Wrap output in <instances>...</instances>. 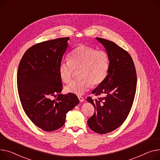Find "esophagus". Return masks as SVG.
Instances as JSON below:
<instances>
[{
    "label": "esophagus",
    "mask_w": 160,
    "mask_h": 160,
    "mask_svg": "<svg viewBox=\"0 0 160 160\" xmlns=\"http://www.w3.org/2000/svg\"><path fill=\"white\" fill-rule=\"evenodd\" d=\"M78 99H79V100H80V102H84V98H83L82 97H78Z\"/></svg>",
    "instance_id": "esophagus-1"
}]
</instances>
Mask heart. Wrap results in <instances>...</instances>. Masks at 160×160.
Instances as JSON below:
<instances>
[{"label":"heart","instance_id":"1","mask_svg":"<svg viewBox=\"0 0 160 160\" xmlns=\"http://www.w3.org/2000/svg\"><path fill=\"white\" fill-rule=\"evenodd\" d=\"M109 69V57L104 51H97L82 45L74 49L69 54V60H62L58 66L62 80L68 83L74 69L79 70V78L72 80L65 88L67 92L82 95L93 86L100 84L107 77Z\"/></svg>","mask_w":160,"mask_h":160}]
</instances>
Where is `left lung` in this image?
<instances>
[{
	"mask_svg": "<svg viewBox=\"0 0 160 160\" xmlns=\"http://www.w3.org/2000/svg\"><path fill=\"white\" fill-rule=\"evenodd\" d=\"M104 46L109 57V69L105 79L92 91L105 97L87 101L94 108L88 120L89 128L98 134H106L119 127L131 109L136 90L137 77L131 55L114 42L96 38Z\"/></svg>",
	"mask_w": 160,
	"mask_h": 160,
	"instance_id": "left-lung-1",
	"label": "left lung"
}]
</instances>
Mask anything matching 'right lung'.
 Wrapping results in <instances>:
<instances>
[{"label":"right lung","mask_w":160,"mask_h":160,"mask_svg":"<svg viewBox=\"0 0 160 160\" xmlns=\"http://www.w3.org/2000/svg\"><path fill=\"white\" fill-rule=\"evenodd\" d=\"M69 37L45 41L29 48L21 59L17 88L22 108L35 125L46 131L62 127L66 114L79 103L77 95L62 94L58 66ZM58 97L51 100V95Z\"/></svg>","instance_id":"obj_1"}]
</instances>
